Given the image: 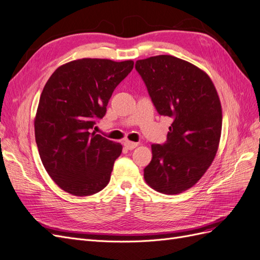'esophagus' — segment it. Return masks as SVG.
<instances>
[{"instance_id": "obj_1", "label": "esophagus", "mask_w": 260, "mask_h": 260, "mask_svg": "<svg viewBox=\"0 0 260 260\" xmlns=\"http://www.w3.org/2000/svg\"><path fill=\"white\" fill-rule=\"evenodd\" d=\"M123 145L125 146V148H128V149H133V148H136L139 144H138V143H136V142H131V141H129V140H125L124 142H123Z\"/></svg>"}]
</instances>
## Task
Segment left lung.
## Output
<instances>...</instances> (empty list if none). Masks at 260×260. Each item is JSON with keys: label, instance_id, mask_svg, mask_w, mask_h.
I'll return each mask as SVG.
<instances>
[{"label": "left lung", "instance_id": "obj_1", "mask_svg": "<svg viewBox=\"0 0 260 260\" xmlns=\"http://www.w3.org/2000/svg\"><path fill=\"white\" fill-rule=\"evenodd\" d=\"M157 112L171 117L167 142L152 144L145 182L174 195L195 185L215 159L222 128V108L209 76L191 62L157 55L136 62Z\"/></svg>", "mask_w": 260, "mask_h": 260}]
</instances>
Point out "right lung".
I'll return each mask as SVG.
<instances>
[{
    "label": "right lung",
    "instance_id": "add662e5",
    "mask_svg": "<svg viewBox=\"0 0 260 260\" xmlns=\"http://www.w3.org/2000/svg\"><path fill=\"white\" fill-rule=\"evenodd\" d=\"M133 65L76 59L59 66L45 83L35 117L36 142L46 172L65 192L88 196L108 184L122 145L91 129Z\"/></svg>",
    "mask_w": 260,
    "mask_h": 260
}]
</instances>
